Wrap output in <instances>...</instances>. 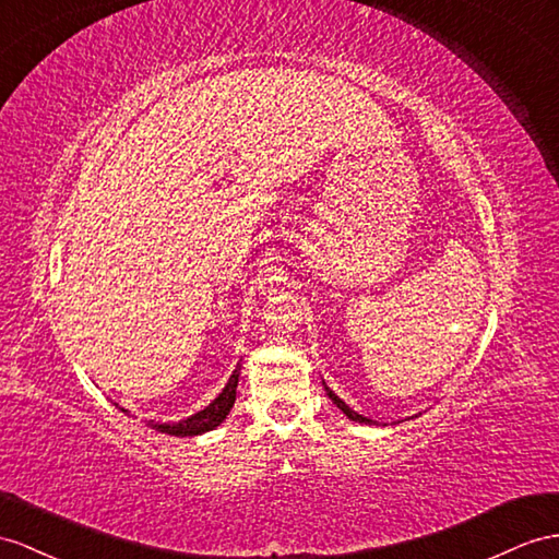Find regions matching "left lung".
<instances>
[{
	"label": "left lung",
	"mask_w": 559,
	"mask_h": 559,
	"mask_svg": "<svg viewBox=\"0 0 559 559\" xmlns=\"http://www.w3.org/2000/svg\"><path fill=\"white\" fill-rule=\"evenodd\" d=\"M325 394L328 396H331L333 399V404L342 411V413H345V416L349 418V420H356V423H366V425H370V423H373V420H370V418H364V416H359V413H356V411H352L345 402H342V399L331 390V388H328V384H325Z\"/></svg>",
	"instance_id": "1"
}]
</instances>
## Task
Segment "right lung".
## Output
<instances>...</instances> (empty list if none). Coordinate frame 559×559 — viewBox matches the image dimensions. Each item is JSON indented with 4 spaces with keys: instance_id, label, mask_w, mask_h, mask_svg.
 <instances>
[{
    "instance_id": "right-lung-1",
    "label": "right lung",
    "mask_w": 559,
    "mask_h": 559,
    "mask_svg": "<svg viewBox=\"0 0 559 559\" xmlns=\"http://www.w3.org/2000/svg\"><path fill=\"white\" fill-rule=\"evenodd\" d=\"M238 376H240V366H236L234 376L228 378L226 388L222 390V394L214 399V402L210 406H205L203 411L193 413V416H189L186 420H179V423H155L151 420L148 425L153 429H157V432H165V435H171V437H195V435H203V432H210V429H214L217 425H222L228 416V411L234 408V402H236V388H238ZM118 406V404H116ZM120 408V406H118ZM122 413H127V408H120Z\"/></svg>"
}]
</instances>
